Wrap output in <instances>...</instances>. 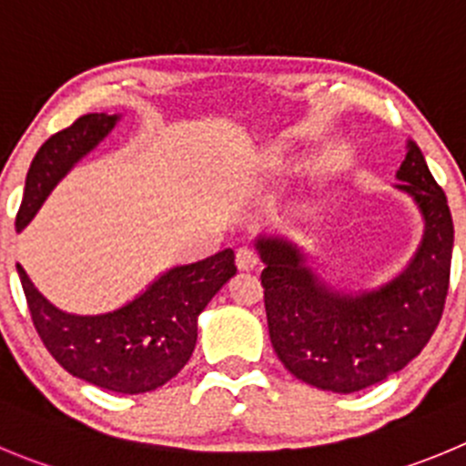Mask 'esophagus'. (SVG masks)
<instances>
[{"mask_svg": "<svg viewBox=\"0 0 466 466\" xmlns=\"http://www.w3.org/2000/svg\"><path fill=\"white\" fill-rule=\"evenodd\" d=\"M236 263L240 269H254L258 268V254L254 249H249V247H240L236 254Z\"/></svg>", "mask_w": 466, "mask_h": 466, "instance_id": "esophagus-1", "label": "esophagus"}]
</instances>
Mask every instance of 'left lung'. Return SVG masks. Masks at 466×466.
<instances>
[{
	"instance_id": "left-lung-1",
	"label": "left lung",
	"mask_w": 466,
	"mask_h": 466,
	"mask_svg": "<svg viewBox=\"0 0 466 466\" xmlns=\"http://www.w3.org/2000/svg\"><path fill=\"white\" fill-rule=\"evenodd\" d=\"M396 178L419 206L425 228L410 265L375 290H336L290 240H256L274 352L297 380L322 391L354 393L398 373L441 320L453 256L446 194L414 141H407Z\"/></svg>"
}]
</instances>
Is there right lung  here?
<instances>
[{"mask_svg":"<svg viewBox=\"0 0 466 466\" xmlns=\"http://www.w3.org/2000/svg\"><path fill=\"white\" fill-rule=\"evenodd\" d=\"M118 114H84L38 148L17 210L20 233L52 189L118 123ZM236 268L233 249L159 274L141 295L116 311L75 316L56 309L17 265L31 320L52 357L75 378L114 393H146L169 382L189 361L197 322Z\"/></svg>","mask_w":466,"mask_h":466,"instance_id":"obj_1","label":"right lung"}]
</instances>
